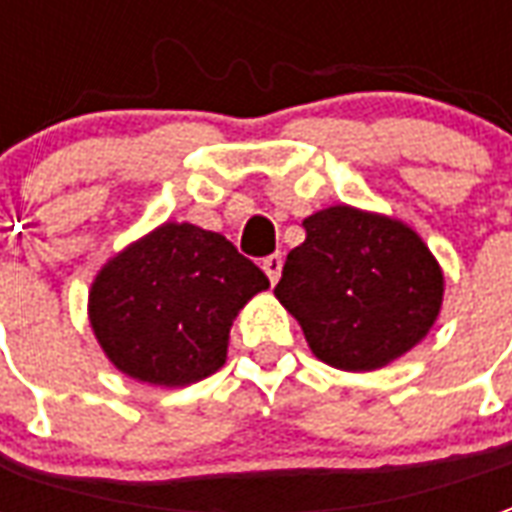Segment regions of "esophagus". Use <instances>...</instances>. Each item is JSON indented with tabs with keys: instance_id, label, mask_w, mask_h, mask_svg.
<instances>
[{
	"instance_id": "esophagus-1",
	"label": "esophagus",
	"mask_w": 512,
	"mask_h": 512,
	"mask_svg": "<svg viewBox=\"0 0 512 512\" xmlns=\"http://www.w3.org/2000/svg\"><path fill=\"white\" fill-rule=\"evenodd\" d=\"M263 271H266V277L271 279V285H277L279 274H282V257L268 255L266 260H263Z\"/></svg>"
}]
</instances>
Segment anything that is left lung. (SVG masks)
<instances>
[{"label": "left lung", "mask_w": 512, "mask_h": 512, "mask_svg": "<svg viewBox=\"0 0 512 512\" xmlns=\"http://www.w3.org/2000/svg\"><path fill=\"white\" fill-rule=\"evenodd\" d=\"M304 230L274 296L321 362L367 373L428 337L444 301V271L414 227L329 205L307 216Z\"/></svg>", "instance_id": "obj_1"}]
</instances>
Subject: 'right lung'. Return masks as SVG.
I'll return each instance as SVG.
<instances>
[{
	"label": "right lung",
	"mask_w": 512,
	"mask_h": 512,
	"mask_svg": "<svg viewBox=\"0 0 512 512\" xmlns=\"http://www.w3.org/2000/svg\"><path fill=\"white\" fill-rule=\"evenodd\" d=\"M266 288V274L224 235L164 222L101 266L87 318L120 373L189 386L227 362L235 315Z\"/></svg>",
	"instance_id": "right-lung-1"
}]
</instances>
